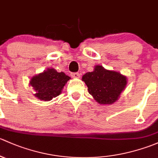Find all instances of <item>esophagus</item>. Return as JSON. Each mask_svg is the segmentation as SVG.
Listing matches in <instances>:
<instances>
[{
    "label": "esophagus",
    "mask_w": 158,
    "mask_h": 158,
    "mask_svg": "<svg viewBox=\"0 0 158 158\" xmlns=\"http://www.w3.org/2000/svg\"><path fill=\"white\" fill-rule=\"evenodd\" d=\"M71 77H74V78H79V77H80L79 73H77V72L71 73Z\"/></svg>",
    "instance_id": "esophagus-1"
}]
</instances>
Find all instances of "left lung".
<instances>
[{
	"mask_svg": "<svg viewBox=\"0 0 158 158\" xmlns=\"http://www.w3.org/2000/svg\"><path fill=\"white\" fill-rule=\"evenodd\" d=\"M82 81L94 100L102 105H111L120 97L127 85V77L121 73L95 65L94 71L84 74Z\"/></svg>",
	"mask_w": 158,
	"mask_h": 158,
	"instance_id": "8db88e82",
	"label": "left lung"
}]
</instances>
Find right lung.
<instances>
[{
  "instance_id": "add662e5",
  "label": "right lung",
  "mask_w": 158,
  "mask_h": 158,
  "mask_svg": "<svg viewBox=\"0 0 158 158\" xmlns=\"http://www.w3.org/2000/svg\"><path fill=\"white\" fill-rule=\"evenodd\" d=\"M70 79L71 77L64 72H58L52 68L31 77L29 84L35 90V97L43 101H49L61 94Z\"/></svg>"
}]
</instances>
